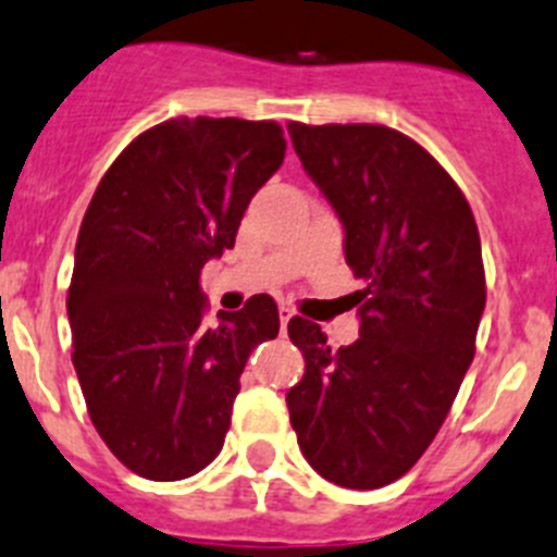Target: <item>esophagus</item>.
Returning <instances> with one entry per match:
<instances>
[{"instance_id":"34e87169","label":"esophagus","mask_w":557,"mask_h":557,"mask_svg":"<svg viewBox=\"0 0 557 557\" xmlns=\"http://www.w3.org/2000/svg\"><path fill=\"white\" fill-rule=\"evenodd\" d=\"M277 313H280V326H283V332H285V326H288V321L294 319V310L285 308V305H280Z\"/></svg>"}]
</instances>
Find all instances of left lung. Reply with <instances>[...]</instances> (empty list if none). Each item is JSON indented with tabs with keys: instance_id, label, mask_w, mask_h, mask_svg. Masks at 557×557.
I'll return each instance as SVG.
<instances>
[{
	"instance_id": "left-lung-1",
	"label": "left lung",
	"mask_w": 557,
	"mask_h": 557,
	"mask_svg": "<svg viewBox=\"0 0 557 557\" xmlns=\"http://www.w3.org/2000/svg\"><path fill=\"white\" fill-rule=\"evenodd\" d=\"M288 134L362 283L351 346L332 351L319 324L288 321L305 355L285 396L290 425L319 475L379 490L423 456L475 357L486 305L475 216L434 156L396 128L288 123Z\"/></svg>"
}]
</instances>
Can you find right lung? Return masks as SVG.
Listing matches in <instances>:
<instances>
[{"label":"right lung","instance_id":"add662e5","mask_svg":"<svg viewBox=\"0 0 557 557\" xmlns=\"http://www.w3.org/2000/svg\"><path fill=\"white\" fill-rule=\"evenodd\" d=\"M283 156L274 121H164L112 161L87 206L67 288L74 368L92 425L137 475L181 481L211 465L247 357L277 337L267 294L202 324L200 272L233 249Z\"/></svg>","mask_w":557,"mask_h":557}]
</instances>
